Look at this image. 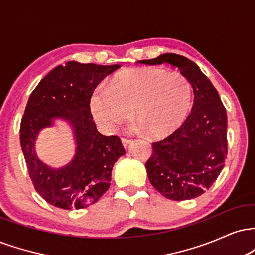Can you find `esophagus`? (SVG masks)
Masks as SVG:
<instances>
[{
  "label": "esophagus",
  "mask_w": 255,
  "mask_h": 255,
  "mask_svg": "<svg viewBox=\"0 0 255 255\" xmlns=\"http://www.w3.org/2000/svg\"><path fill=\"white\" fill-rule=\"evenodd\" d=\"M133 142V140L131 139H128V137H122V145H124L125 148L129 147V145Z\"/></svg>",
  "instance_id": "1"
}]
</instances>
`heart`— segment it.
<instances>
[{
	"label": "heart",
	"instance_id": "heart-1",
	"mask_svg": "<svg viewBox=\"0 0 255 255\" xmlns=\"http://www.w3.org/2000/svg\"><path fill=\"white\" fill-rule=\"evenodd\" d=\"M193 105V87L178 72L156 67L126 69L97 86L90 95V109L102 128L114 130L133 113L137 125L152 137H165L186 122Z\"/></svg>",
	"mask_w": 255,
	"mask_h": 255
}]
</instances>
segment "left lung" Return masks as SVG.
<instances>
[{"instance_id":"left-lung-1","label":"left lung","mask_w":255,"mask_h":255,"mask_svg":"<svg viewBox=\"0 0 255 255\" xmlns=\"http://www.w3.org/2000/svg\"><path fill=\"white\" fill-rule=\"evenodd\" d=\"M139 62L171 64L192 84V113L175 133L152 144L146 170L152 186L165 198L176 201L197 198L212 186L224 168L227 110L209 78L187 57L163 54Z\"/></svg>"}]
</instances>
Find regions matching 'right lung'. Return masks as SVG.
I'll list each match as a JSON object with an SVG mask.
<instances>
[{
	"instance_id": "obj_1",
	"label": "right lung",
	"mask_w": 255,
	"mask_h": 255,
	"mask_svg": "<svg viewBox=\"0 0 255 255\" xmlns=\"http://www.w3.org/2000/svg\"><path fill=\"white\" fill-rule=\"evenodd\" d=\"M119 64L99 66L69 61L44 77L31 93L20 126V144L34 189L49 204L64 210L83 209L96 203L110 186L115 162L126 153L119 136H104L96 128L90 95ZM56 117L75 129L77 152L72 162L52 169L37 159V133Z\"/></svg>"
}]
</instances>
